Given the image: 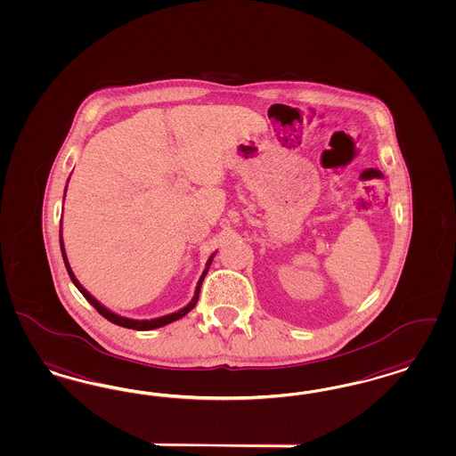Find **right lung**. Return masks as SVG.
<instances>
[{
    "instance_id": "right-lung-1",
    "label": "right lung",
    "mask_w": 456,
    "mask_h": 456,
    "mask_svg": "<svg viewBox=\"0 0 456 456\" xmlns=\"http://www.w3.org/2000/svg\"><path fill=\"white\" fill-rule=\"evenodd\" d=\"M66 189H68V186H66ZM64 198H66V192H64ZM59 240H61V252H62V258H64V264H66L69 277H70V281L74 282V286L77 287V289L81 290V294H83L86 299L89 301V304H91V305H93V307H94L102 316H104L106 320L115 322V324H118V326H123V328L138 330V331H149V330H155V328L166 326V324H169L172 321L181 320L183 316H186L187 313L196 305L198 299H200V290H201V286H203L204 277H206V273H208V270H209V265H211V262H213V258H215V255H216V252H215L211 256H209V258H208V262H206V269L203 270V275L200 277L198 286H196V290H194V297H192V299H191V303L184 305L183 309H179V311H175V313H170V314H166V316H160V318H153V320H132V318L119 316L117 313L110 311L108 307H104L98 299H94V297L86 290L85 287L79 284V281L76 279L74 272H72L70 265H69L68 255H66V248H64V240H62V220H61V236H59Z\"/></svg>"
}]
</instances>
